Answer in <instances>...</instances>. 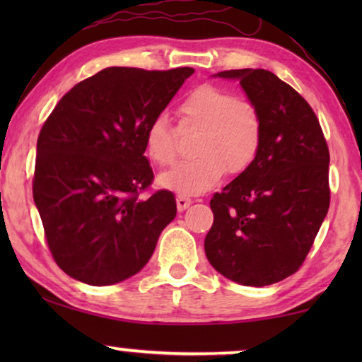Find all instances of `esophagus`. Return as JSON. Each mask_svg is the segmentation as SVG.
<instances>
[{
    "instance_id": "34e87169",
    "label": "esophagus",
    "mask_w": 362,
    "mask_h": 362,
    "mask_svg": "<svg viewBox=\"0 0 362 362\" xmlns=\"http://www.w3.org/2000/svg\"><path fill=\"white\" fill-rule=\"evenodd\" d=\"M192 199L191 197H187L186 194H177L176 196V206H177V211H185L187 207L191 206Z\"/></svg>"
}]
</instances>
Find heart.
I'll use <instances>...</instances> for the list:
<instances>
[{
	"label": "heart",
	"instance_id": "1",
	"mask_svg": "<svg viewBox=\"0 0 362 362\" xmlns=\"http://www.w3.org/2000/svg\"><path fill=\"white\" fill-rule=\"evenodd\" d=\"M182 128H199L194 143L197 155L182 160L160 176V185L180 194H199L230 175L244 173L259 155L264 141V118L249 98L214 86L191 90L176 108ZM145 151L158 166H170L176 158L175 128L165 117L150 123Z\"/></svg>",
	"mask_w": 362,
	"mask_h": 362
}]
</instances>
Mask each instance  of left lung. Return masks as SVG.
<instances>
[{
	"mask_svg": "<svg viewBox=\"0 0 362 362\" xmlns=\"http://www.w3.org/2000/svg\"><path fill=\"white\" fill-rule=\"evenodd\" d=\"M239 78L264 118L255 161L211 199L204 250L232 281L265 286L303 264L329 207V150L310 103L265 69L217 74Z\"/></svg>",
	"mask_w": 362,
	"mask_h": 362,
	"instance_id": "8db88e82",
	"label": "left lung"
}]
</instances>
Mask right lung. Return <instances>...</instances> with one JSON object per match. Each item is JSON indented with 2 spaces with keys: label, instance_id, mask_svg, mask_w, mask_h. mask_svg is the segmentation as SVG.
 Returning <instances> with one entry per match:
<instances>
[{
  "label": "right lung",
  "instance_id": "add662e5",
  "mask_svg": "<svg viewBox=\"0 0 362 362\" xmlns=\"http://www.w3.org/2000/svg\"><path fill=\"white\" fill-rule=\"evenodd\" d=\"M191 67H108L74 86L39 132L33 196L56 264L88 285L140 272L176 217L175 194L151 192L145 133Z\"/></svg>",
  "mask_w": 362,
  "mask_h": 362
}]
</instances>
